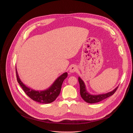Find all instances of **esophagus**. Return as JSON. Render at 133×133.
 Listing matches in <instances>:
<instances>
[{"instance_id":"1","label":"esophagus","mask_w":133,"mask_h":133,"mask_svg":"<svg viewBox=\"0 0 133 133\" xmlns=\"http://www.w3.org/2000/svg\"><path fill=\"white\" fill-rule=\"evenodd\" d=\"M77 70H78L77 66H76L75 65H73L71 67L70 69H69V72L71 73H73L75 72Z\"/></svg>"}]
</instances>
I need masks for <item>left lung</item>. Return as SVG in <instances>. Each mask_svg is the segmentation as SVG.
<instances>
[{
    "instance_id": "1",
    "label": "left lung",
    "mask_w": 133,
    "mask_h": 133,
    "mask_svg": "<svg viewBox=\"0 0 133 133\" xmlns=\"http://www.w3.org/2000/svg\"><path fill=\"white\" fill-rule=\"evenodd\" d=\"M78 80L80 84V95L85 101L89 103H94L100 102L103 100L111 96L116 92L118 86L116 87L112 91L108 92L105 94L93 95L89 93L86 89V87L84 82L81 79L80 77L78 78Z\"/></svg>"
}]
</instances>
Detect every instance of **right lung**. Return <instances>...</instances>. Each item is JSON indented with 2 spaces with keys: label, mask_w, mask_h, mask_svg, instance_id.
I'll use <instances>...</instances> for the list:
<instances>
[{
  "label": "right lung",
  "mask_w": 133,
  "mask_h": 133,
  "mask_svg": "<svg viewBox=\"0 0 133 133\" xmlns=\"http://www.w3.org/2000/svg\"><path fill=\"white\" fill-rule=\"evenodd\" d=\"M16 70L18 82L27 95L33 100L43 103H50L57 99V97L60 94L63 81L67 77L68 75L67 72L64 73L59 76L52 83V85L47 89L43 90H36L27 87L21 81L17 68H16Z\"/></svg>",
  "instance_id": "right-lung-1"
}]
</instances>
